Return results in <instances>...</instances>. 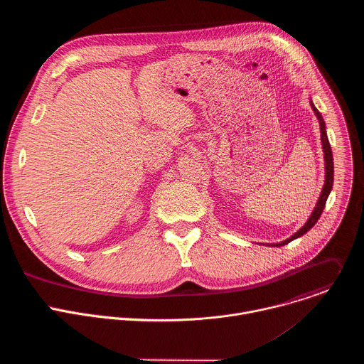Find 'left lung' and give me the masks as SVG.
Listing matches in <instances>:
<instances>
[{"label":"left lung","instance_id":"8db88e82","mask_svg":"<svg viewBox=\"0 0 364 364\" xmlns=\"http://www.w3.org/2000/svg\"><path fill=\"white\" fill-rule=\"evenodd\" d=\"M311 108H313V111H314V114H316V117L318 118V122H320L321 142H323L324 161H326V181H324V187H323V191H321L320 198H318V201H317V205L314 207V210H313V213H311V216H309V219L306 220V223H305V225H304L298 232H295L291 237H288V239H287V240H284V242L274 243V246H284V245L289 243L291 240H294V239H296V237H301V236H302V235H305L311 228H313V226L318 222V219H320V216H321V213H323V210H324V207H326V201H327V198H328V194H330V191H331V188H333V180H334V164H333V152H331V146H330L328 136H327V131H326V122H324V119H323L321 114H320V112L317 111V108L314 107V103H313V102H311Z\"/></svg>","mask_w":364,"mask_h":364}]
</instances>
